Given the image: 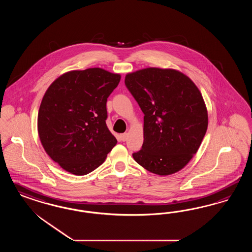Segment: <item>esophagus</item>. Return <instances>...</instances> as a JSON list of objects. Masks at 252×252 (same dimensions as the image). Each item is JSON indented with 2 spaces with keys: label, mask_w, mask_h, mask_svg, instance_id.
<instances>
[{
  "label": "esophagus",
  "mask_w": 252,
  "mask_h": 252,
  "mask_svg": "<svg viewBox=\"0 0 252 252\" xmlns=\"http://www.w3.org/2000/svg\"><path fill=\"white\" fill-rule=\"evenodd\" d=\"M121 140L123 141H126V139H127V137H128V134L127 133H124V134H121Z\"/></svg>",
  "instance_id": "obj_1"
}]
</instances>
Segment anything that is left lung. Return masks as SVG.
Segmentation results:
<instances>
[{
	"mask_svg": "<svg viewBox=\"0 0 252 252\" xmlns=\"http://www.w3.org/2000/svg\"><path fill=\"white\" fill-rule=\"evenodd\" d=\"M125 83L144 114V141L134 160L159 176L180 171L198 152L208 127L198 87L178 70L158 67L128 73Z\"/></svg>",
	"mask_w": 252,
	"mask_h": 252,
	"instance_id": "1",
	"label": "left lung"
}]
</instances>
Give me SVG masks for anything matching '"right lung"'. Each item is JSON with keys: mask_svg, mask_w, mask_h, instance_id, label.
<instances>
[{"mask_svg": "<svg viewBox=\"0 0 252 252\" xmlns=\"http://www.w3.org/2000/svg\"><path fill=\"white\" fill-rule=\"evenodd\" d=\"M120 79V74L99 67L72 70L46 91L38 110V137L46 153L66 172L91 173L116 145L107 127L106 101Z\"/></svg>", "mask_w": 252, "mask_h": 252, "instance_id": "right-lung-1", "label": "right lung"}]
</instances>
